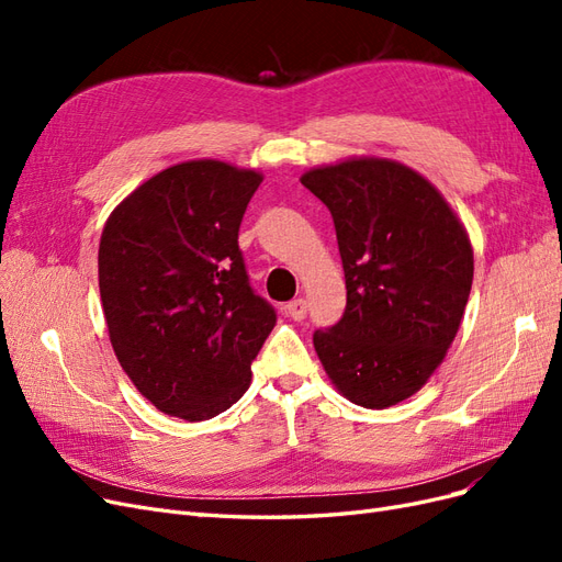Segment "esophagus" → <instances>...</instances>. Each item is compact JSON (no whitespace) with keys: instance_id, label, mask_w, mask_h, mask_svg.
I'll return each mask as SVG.
<instances>
[{"instance_id":"obj_1","label":"esophagus","mask_w":562,"mask_h":562,"mask_svg":"<svg viewBox=\"0 0 562 562\" xmlns=\"http://www.w3.org/2000/svg\"><path fill=\"white\" fill-rule=\"evenodd\" d=\"M283 310H285V314L291 316L293 321H302L304 316H307V302H304L302 297H297V300H293V302H288Z\"/></svg>"}]
</instances>
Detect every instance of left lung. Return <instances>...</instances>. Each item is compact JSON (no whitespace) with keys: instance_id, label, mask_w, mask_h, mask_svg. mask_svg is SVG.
<instances>
[{"instance_id":"obj_1","label":"left lung","mask_w":562,"mask_h":562,"mask_svg":"<svg viewBox=\"0 0 562 562\" xmlns=\"http://www.w3.org/2000/svg\"><path fill=\"white\" fill-rule=\"evenodd\" d=\"M300 180L333 215L347 283L345 314L314 333V349L351 403L396 405L427 384L462 323L469 234L436 187L398 161L347 159Z\"/></svg>"}]
</instances>
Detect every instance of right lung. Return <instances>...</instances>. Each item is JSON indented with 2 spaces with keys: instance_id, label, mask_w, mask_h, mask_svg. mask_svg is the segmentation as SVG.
<instances>
[{
  "instance_id": "right-lung-1",
  "label": "right lung",
  "mask_w": 562,
  "mask_h": 562,
  "mask_svg": "<svg viewBox=\"0 0 562 562\" xmlns=\"http://www.w3.org/2000/svg\"><path fill=\"white\" fill-rule=\"evenodd\" d=\"M260 182L215 159L171 166L119 203L100 236L112 349L135 389L171 417L211 419L239 401L277 326L239 250Z\"/></svg>"
}]
</instances>
